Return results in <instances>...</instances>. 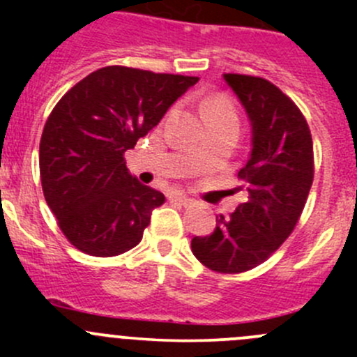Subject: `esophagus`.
<instances>
[{"label":"esophagus","mask_w":357,"mask_h":357,"mask_svg":"<svg viewBox=\"0 0 357 357\" xmlns=\"http://www.w3.org/2000/svg\"><path fill=\"white\" fill-rule=\"evenodd\" d=\"M169 199H171L172 202H178V204H181V205H190L193 202V199H190L186 193H179V192L171 193V197H169Z\"/></svg>","instance_id":"34e87169"}]
</instances>
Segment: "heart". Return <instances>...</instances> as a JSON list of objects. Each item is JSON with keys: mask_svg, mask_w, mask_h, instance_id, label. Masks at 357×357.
Listing matches in <instances>:
<instances>
[{"mask_svg": "<svg viewBox=\"0 0 357 357\" xmlns=\"http://www.w3.org/2000/svg\"><path fill=\"white\" fill-rule=\"evenodd\" d=\"M202 114H204L205 124L208 126V129L221 128L235 132L240 131V115L236 112L235 103L228 96L219 95L207 100L202 107Z\"/></svg>", "mask_w": 357, "mask_h": 357, "instance_id": "b5f03b06", "label": "heart"}]
</instances>
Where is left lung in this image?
Here are the masks:
<instances>
[{"label":"left lung","mask_w":357,"mask_h":357,"mask_svg":"<svg viewBox=\"0 0 357 357\" xmlns=\"http://www.w3.org/2000/svg\"><path fill=\"white\" fill-rule=\"evenodd\" d=\"M252 124V152L238 171L247 200L229 215L215 218V229L192 240L197 259L215 273L235 275L262 264L298 222L312 178L314 153L305 117L273 82L225 74Z\"/></svg>","instance_id":"obj_1"}]
</instances>
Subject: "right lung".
Listing matches in <instances>:
<instances>
[{
  "label": "right lung",
  "mask_w": 357,
  "mask_h": 357,
  "mask_svg": "<svg viewBox=\"0 0 357 357\" xmlns=\"http://www.w3.org/2000/svg\"><path fill=\"white\" fill-rule=\"evenodd\" d=\"M197 82L110 66L60 98L43 129L39 171L46 204L75 248L114 257L142 242L165 197L129 174L124 153Z\"/></svg>",
  "instance_id": "obj_1"
}]
</instances>
